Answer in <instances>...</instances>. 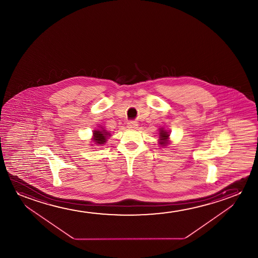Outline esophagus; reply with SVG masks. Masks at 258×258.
Listing matches in <instances>:
<instances>
[{"label":"esophagus","instance_id":"34e87169","mask_svg":"<svg viewBox=\"0 0 258 258\" xmlns=\"http://www.w3.org/2000/svg\"><path fill=\"white\" fill-rule=\"evenodd\" d=\"M138 124L137 121H128L127 122V127H128V128H131V130H135V128H137L138 127Z\"/></svg>","mask_w":258,"mask_h":258}]
</instances>
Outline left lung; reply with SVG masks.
Returning <instances> with one entry per match:
<instances>
[{
    "instance_id": "1",
    "label": "left lung",
    "mask_w": 258,
    "mask_h": 258,
    "mask_svg": "<svg viewBox=\"0 0 258 258\" xmlns=\"http://www.w3.org/2000/svg\"><path fill=\"white\" fill-rule=\"evenodd\" d=\"M159 140L158 143L161 147H166L169 145L170 143V131H167L166 127H161L159 128Z\"/></svg>"
}]
</instances>
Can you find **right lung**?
<instances>
[{"mask_svg":"<svg viewBox=\"0 0 258 258\" xmlns=\"http://www.w3.org/2000/svg\"><path fill=\"white\" fill-rule=\"evenodd\" d=\"M98 127L99 128L92 131V138L91 140H92L93 144H92V145H105V143H106V141H107V138H109L111 134H110L108 131H106V128L103 127V126Z\"/></svg>","mask_w":258,"mask_h":258,"instance_id":"1","label":"right lung"}]
</instances>
